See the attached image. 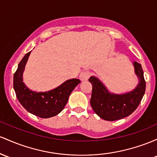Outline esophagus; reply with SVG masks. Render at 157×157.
<instances>
[{
  "mask_svg": "<svg viewBox=\"0 0 157 157\" xmlns=\"http://www.w3.org/2000/svg\"><path fill=\"white\" fill-rule=\"evenodd\" d=\"M90 73L89 71L82 72L80 74V75H79L80 79L82 81H87V79L90 78Z\"/></svg>",
  "mask_w": 157,
  "mask_h": 157,
  "instance_id": "34e87169",
  "label": "esophagus"
}]
</instances>
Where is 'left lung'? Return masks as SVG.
I'll return each mask as SVG.
<instances>
[{
    "label": "left lung",
    "instance_id": "obj_1",
    "mask_svg": "<svg viewBox=\"0 0 157 157\" xmlns=\"http://www.w3.org/2000/svg\"><path fill=\"white\" fill-rule=\"evenodd\" d=\"M133 65L139 84L133 91L125 94H111L96 77L89 78L93 86L90 105L100 118L107 121L121 119L131 115L139 106L145 92V80L141 64L135 61Z\"/></svg>",
    "mask_w": 157,
    "mask_h": 157
}]
</instances>
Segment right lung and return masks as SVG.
I'll use <instances>...</instances> for the list:
<instances>
[{
    "label": "right lung",
    "instance_id": "add662e5",
    "mask_svg": "<svg viewBox=\"0 0 157 157\" xmlns=\"http://www.w3.org/2000/svg\"><path fill=\"white\" fill-rule=\"evenodd\" d=\"M30 52L24 56L14 74L13 87L15 94L22 106L30 113L40 118L55 117L64 109L70 93L81 81L77 78L70 79L48 92L31 91L26 87L22 78L23 71Z\"/></svg>",
    "mask_w": 157,
    "mask_h": 157
}]
</instances>
